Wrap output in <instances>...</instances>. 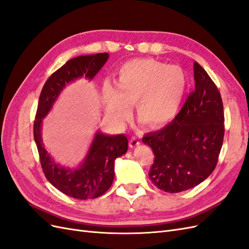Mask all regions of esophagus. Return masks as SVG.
I'll return each instance as SVG.
<instances>
[{"instance_id": "esophagus-1", "label": "esophagus", "mask_w": 249, "mask_h": 249, "mask_svg": "<svg viewBox=\"0 0 249 249\" xmlns=\"http://www.w3.org/2000/svg\"><path fill=\"white\" fill-rule=\"evenodd\" d=\"M139 144H140V141H139L136 137H132V138L130 139V142H129L130 147H136V146H138Z\"/></svg>"}]
</instances>
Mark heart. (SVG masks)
I'll return each instance as SVG.
<instances>
[{
	"mask_svg": "<svg viewBox=\"0 0 249 249\" xmlns=\"http://www.w3.org/2000/svg\"><path fill=\"white\" fill-rule=\"evenodd\" d=\"M115 85L105 84L102 101L109 117L124 124L135 103L138 117L158 127L176 116L187 90V76L178 65H166L152 58L133 59L116 72Z\"/></svg>",
	"mask_w": 249,
	"mask_h": 249,
	"instance_id": "obj_1",
	"label": "heart"
}]
</instances>
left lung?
Listing matches in <instances>:
<instances>
[{
  "mask_svg": "<svg viewBox=\"0 0 249 249\" xmlns=\"http://www.w3.org/2000/svg\"><path fill=\"white\" fill-rule=\"evenodd\" d=\"M194 91L172 122L142 138L155 155L149 179L165 192L186 191L203 182L215 169L222 146L221 95L197 62H194Z\"/></svg>",
  "mask_w": 249,
  "mask_h": 249,
  "instance_id": "1",
  "label": "left lung"
}]
</instances>
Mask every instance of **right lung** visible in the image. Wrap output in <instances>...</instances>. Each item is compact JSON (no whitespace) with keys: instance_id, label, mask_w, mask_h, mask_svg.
<instances>
[{"instance_id":"add662e5","label":"right lung","mask_w":249,"mask_h":249,"mask_svg":"<svg viewBox=\"0 0 249 249\" xmlns=\"http://www.w3.org/2000/svg\"><path fill=\"white\" fill-rule=\"evenodd\" d=\"M109 58L108 53L79 56L69 60L44 83L34 122V140L44 176L59 191L77 199H91L103 195L114 179V162L127 150L123 134L95 133L88 153L79 167L60 166L44 148L41 138L42 119L48 115L59 94L69 83L85 77L92 80Z\"/></svg>"}]
</instances>
